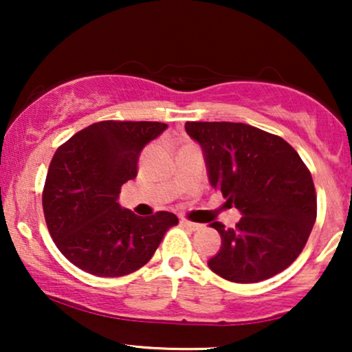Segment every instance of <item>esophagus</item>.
Segmentation results:
<instances>
[{"instance_id":"34e87169","label":"esophagus","mask_w":352,"mask_h":352,"mask_svg":"<svg viewBox=\"0 0 352 352\" xmlns=\"http://www.w3.org/2000/svg\"><path fill=\"white\" fill-rule=\"evenodd\" d=\"M180 225H182V227L188 228V230H193V232H195V230H199V228L201 227V225H199V223H193V221L185 220V218H182V220H180Z\"/></svg>"}]
</instances>
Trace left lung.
Here are the masks:
<instances>
[{
  "mask_svg": "<svg viewBox=\"0 0 352 352\" xmlns=\"http://www.w3.org/2000/svg\"><path fill=\"white\" fill-rule=\"evenodd\" d=\"M204 151L210 185L241 213L235 228L220 221L221 246L208 260L233 283H258L288 268L316 221L313 177L281 137L241 122H187Z\"/></svg>",
  "mask_w": 352,
  "mask_h": 352,
  "instance_id": "left-lung-1",
  "label": "left lung"
}]
</instances>
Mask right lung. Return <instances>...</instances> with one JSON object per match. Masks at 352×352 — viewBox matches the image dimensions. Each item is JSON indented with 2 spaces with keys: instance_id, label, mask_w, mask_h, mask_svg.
Here are the masks:
<instances>
[{
  "instance_id": "right-lung-1",
  "label": "right lung",
  "mask_w": 352,
  "mask_h": 352,
  "mask_svg": "<svg viewBox=\"0 0 352 352\" xmlns=\"http://www.w3.org/2000/svg\"><path fill=\"white\" fill-rule=\"evenodd\" d=\"M165 129L162 122L104 120L56 151L43 208L52 240L72 265L102 278L134 273L179 223L170 212L137 217L117 201L120 187L137 177L142 148Z\"/></svg>"
}]
</instances>
